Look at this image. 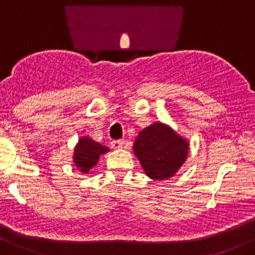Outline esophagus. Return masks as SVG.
Returning a JSON list of instances; mask_svg holds the SVG:
<instances>
[{"label": "esophagus", "instance_id": "esophagus-1", "mask_svg": "<svg viewBox=\"0 0 255 255\" xmlns=\"http://www.w3.org/2000/svg\"><path fill=\"white\" fill-rule=\"evenodd\" d=\"M123 146H124V141H123V140H114V141H112V147L114 149L122 148Z\"/></svg>", "mask_w": 255, "mask_h": 255}]
</instances>
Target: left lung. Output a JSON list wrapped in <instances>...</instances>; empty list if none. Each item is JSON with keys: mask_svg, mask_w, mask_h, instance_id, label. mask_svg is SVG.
Wrapping results in <instances>:
<instances>
[{"mask_svg": "<svg viewBox=\"0 0 255 255\" xmlns=\"http://www.w3.org/2000/svg\"><path fill=\"white\" fill-rule=\"evenodd\" d=\"M188 152V141L163 123H153L141 130L133 142V153L146 175L154 180L173 177L185 162Z\"/></svg>", "mask_w": 255, "mask_h": 255, "instance_id": "left-lung-1", "label": "left lung"}]
</instances>
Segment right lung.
<instances>
[{
  "instance_id": "right-lung-1",
  "label": "right lung",
  "mask_w": 255,
  "mask_h": 255,
  "mask_svg": "<svg viewBox=\"0 0 255 255\" xmlns=\"http://www.w3.org/2000/svg\"><path fill=\"white\" fill-rule=\"evenodd\" d=\"M109 151L108 147L96 142L88 136L81 137L78 140L77 146L75 147V153H73V163L78 168V170L82 173H88L98 162L99 157L102 154L107 153Z\"/></svg>"
}]
</instances>
